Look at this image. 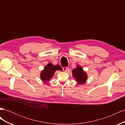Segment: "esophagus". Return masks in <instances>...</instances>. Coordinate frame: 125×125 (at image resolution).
<instances>
[{
	"label": "esophagus",
	"instance_id": "34e87169",
	"mask_svg": "<svg viewBox=\"0 0 125 125\" xmlns=\"http://www.w3.org/2000/svg\"><path fill=\"white\" fill-rule=\"evenodd\" d=\"M67 69H68V68L67 67H63L62 68V69H63V70L64 71H66L67 70Z\"/></svg>",
	"mask_w": 125,
	"mask_h": 125
}]
</instances>
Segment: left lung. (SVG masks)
<instances>
[{"label": "left lung", "mask_w": 125, "mask_h": 125, "mask_svg": "<svg viewBox=\"0 0 125 125\" xmlns=\"http://www.w3.org/2000/svg\"><path fill=\"white\" fill-rule=\"evenodd\" d=\"M73 77L75 79L79 84H83L87 80V75L85 72L83 71L81 66H77L76 68L72 70Z\"/></svg>", "instance_id": "8db88e82"}]
</instances>
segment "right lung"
I'll return each instance as SVG.
<instances>
[{
  "instance_id": "add662e5",
  "label": "right lung",
  "mask_w": 125,
  "mask_h": 125,
  "mask_svg": "<svg viewBox=\"0 0 125 125\" xmlns=\"http://www.w3.org/2000/svg\"><path fill=\"white\" fill-rule=\"evenodd\" d=\"M56 70H61L62 69V67L59 65H53L52 63H49L45 67L44 70L41 72V79L44 82H48V81L54 75Z\"/></svg>"
}]
</instances>
